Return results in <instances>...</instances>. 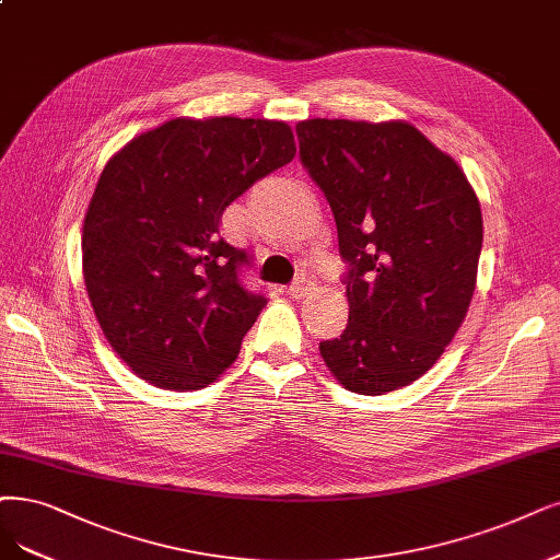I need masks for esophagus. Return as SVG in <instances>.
<instances>
[{"label":"esophagus","instance_id":"obj_1","mask_svg":"<svg viewBox=\"0 0 560 560\" xmlns=\"http://www.w3.org/2000/svg\"><path fill=\"white\" fill-rule=\"evenodd\" d=\"M312 288H314V279L308 277V275H300V277L291 283V288H288V293L293 295V300H302V298H306L308 293H312Z\"/></svg>","mask_w":560,"mask_h":560}]
</instances>
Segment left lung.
Masks as SVG:
<instances>
[{
	"instance_id": "obj_1",
	"label": "left lung",
	"mask_w": 560,
	"mask_h": 560,
	"mask_svg": "<svg viewBox=\"0 0 560 560\" xmlns=\"http://www.w3.org/2000/svg\"><path fill=\"white\" fill-rule=\"evenodd\" d=\"M300 159L337 221L348 325L320 355L358 395L436 364L478 279L482 212L459 163L408 121L306 119Z\"/></svg>"
}]
</instances>
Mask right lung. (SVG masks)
Segmentation results:
<instances>
[{"mask_svg":"<svg viewBox=\"0 0 560 560\" xmlns=\"http://www.w3.org/2000/svg\"><path fill=\"white\" fill-rule=\"evenodd\" d=\"M295 152L285 121L177 117L106 163L82 225V275L136 376L189 392L235 362L267 300L242 285L248 256L221 237V214Z\"/></svg>","mask_w":560,"mask_h":560,"instance_id":"right-lung-1","label":"right lung"}]
</instances>
